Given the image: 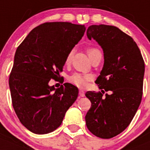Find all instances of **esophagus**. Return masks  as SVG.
I'll return each mask as SVG.
<instances>
[{
    "mask_svg": "<svg viewBox=\"0 0 150 150\" xmlns=\"http://www.w3.org/2000/svg\"><path fill=\"white\" fill-rule=\"evenodd\" d=\"M79 94L80 97H85V92L82 89H79Z\"/></svg>",
    "mask_w": 150,
    "mask_h": 150,
    "instance_id": "1",
    "label": "esophagus"
}]
</instances>
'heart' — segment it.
Wrapping results in <instances>:
<instances>
[{
	"label": "heart",
	"mask_w": 150,
	"mask_h": 150,
	"mask_svg": "<svg viewBox=\"0 0 150 150\" xmlns=\"http://www.w3.org/2000/svg\"><path fill=\"white\" fill-rule=\"evenodd\" d=\"M99 52H100V50L95 47H90L87 50V53L90 59H91L92 56L95 55L96 53H99ZM73 54H74V52H73V50H71L67 55L65 59L66 64H68L71 63V60H72ZM91 79V76L87 75V74H79V73H74V74H71V76H68V81L71 83H72L73 85L78 86V87H84V86H86Z\"/></svg>",
	"instance_id": "1"
}]
</instances>
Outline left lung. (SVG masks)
<instances>
[{
  "mask_svg": "<svg viewBox=\"0 0 150 150\" xmlns=\"http://www.w3.org/2000/svg\"><path fill=\"white\" fill-rule=\"evenodd\" d=\"M88 39L101 46L104 64L96 82L99 88L111 91H87L91 106L86 116L87 128L99 138L108 139L124 131L141 102L144 61L133 38L115 26L91 25Z\"/></svg>",
  "mask_w": 150,
  "mask_h": 150,
  "instance_id": "1",
  "label": "left lung"
}]
</instances>
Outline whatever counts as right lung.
Masks as SVG:
<instances>
[{
    "instance_id": "obj_1",
    "label": "right lung",
    "mask_w": 150,
    "mask_h": 150,
    "mask_svg": "<svg viewBox=\"0 0 150 150\" xmlns=\"http://www.w3.org/2000/svg\"><path fill=\"white\" fill-rule=\"evenodd\" d=\"M85 25L46 22L35 27L16 50L9 85L21 123L35 134H47L62 124L79 90L72 84L48 85L59 79L67 55L80 41Z\"/></svg>"
}]
</instances>
